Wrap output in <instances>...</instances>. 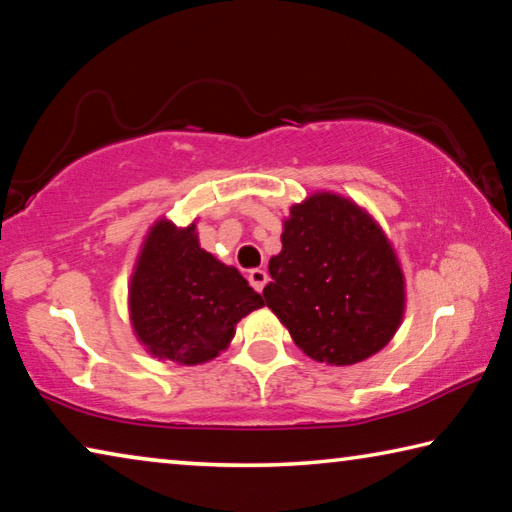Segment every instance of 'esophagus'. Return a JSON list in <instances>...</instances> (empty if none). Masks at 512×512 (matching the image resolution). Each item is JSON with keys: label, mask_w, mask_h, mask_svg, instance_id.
Instances as JSON below:
<instances>
[{"label": "esophagus", "mask_w": 512, "mask_h": 512, "mask_svg": "<svg viewBox=\"0 0 512 512\" xmlns=\"http://www.w3.org/2000/svg\"><path fill=\"white\" fill-rule=\"evenodd\" d=\"M248 282L255 291H262L268 282V273L262 271V268H253V271L248 273Z\"/></svg>", "instance_id": "1"}]
</instances>
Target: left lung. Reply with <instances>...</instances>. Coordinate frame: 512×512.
I'll list each match as a JSON object with an SVG mask.
<instances>
[{
	"label": "left lung",
	"instance_id": "8db88e82",
	"mask_svg": "<svg viewBox=\"0 0 512 512\" xmlns=\"http://www.w3.org/2000/svg\"><path fill=\"white\" fill-rule=\"evenodd\" d=\"M268 273L266 307L314 361L359 363L402 323L404 275L393 248L379 225L339 194L320 192L291 207Z\"/></svg>",
	"mask_w": 512,
	"mask_h": 512
}]
</instances>
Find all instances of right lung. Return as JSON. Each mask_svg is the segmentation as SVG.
<instances>
[{
    "label": "right lung",
    "instance_id": "obj_1",
    "mask_svg": "<svg viewBox=\"0 0 512 512\" xmlns=\"http://www.w3.org/2000/svg\"><path fill=\"white\" fill-rule=\"evenodd\" d=\"M264 305L235 266L198 246L196 223L151 228L128 289L133 329L158 359L196 366L214 359L235 336V325Z\"/></svg>",
    "mask_w": 512,
    "mask_h": 512
}]
</instances>
